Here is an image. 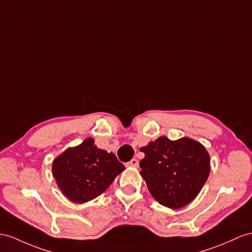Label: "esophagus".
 Here are the masks:
<instances>
[{
  "instance_id": "esophagus-1",
  "label": "esophagus",
  "mask_w": 252,
  "mask_h": 252,
  "mask_svg": "<svg viewBox=\"0 0 252 252\" xmlns=\"http://www.w3.org/2000/svg\"><path fill=\"white\" fill-rule=\"evenodd\" d=\"M138 164H139V161H138V159H136V158H132L130 161H128L126 163L127 167H138Z\"/></svg>"
}]
</instances>
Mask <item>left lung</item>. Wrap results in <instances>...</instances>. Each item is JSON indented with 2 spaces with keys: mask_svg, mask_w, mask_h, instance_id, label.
I'll return each mask as SVG.
<instances>
[{
  "mask_svg": "<svg viewBox=\"0 0 252 252\" xmlns=\"http://www.w3.org/2000/svg\"><path fill=\"white\" fill-rule=\"evenodd\" d=\"M141 176L149 191L165 207L177 210L192 202L211 172L210 154L198 141L159 137L140 149Z\"/></svg>",
  "mask_w": 252,
  "mask_h": 252,
  "instance_id": "obj_1",
  "label": "left lung"
}]
</instances>
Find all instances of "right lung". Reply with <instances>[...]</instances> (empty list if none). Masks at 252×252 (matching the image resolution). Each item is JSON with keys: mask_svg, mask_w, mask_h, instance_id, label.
I'll return each mask as SVG.
<instances>
[{"mask_svg": "<svg viewBox=\"0 0 252 252\" xmlns=\"http://www.w3.org/2000/svg\"><path fill=\"white\" fill-rule=\"evenodd\" d=\"M125 170L113 153L98 149L94 139L69 147L53 160L52 175L65 197L73 203L97 198Z\"/></svg>", "mask_w": 252, "mask_h": 252, "instance_id": "1", "label": "right lung"}]
</instances>
